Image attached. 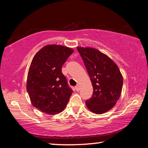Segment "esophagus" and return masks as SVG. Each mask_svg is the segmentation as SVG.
<instances>
[{"instance_id": "1", "label": "esophagus", "mask_w": 148, "mask_h": 148, "mask_svg": "<svg viewBox=\"0 0 148 148\" xmlns=\"http://www.w3.org/2000/svg\"><path fill=\"white\" fill-rule=\"evenodd\" d=\"M75 89H76V90L77 91H79V85H77V86L75 87Z\"/></svg>"}]
</instances>
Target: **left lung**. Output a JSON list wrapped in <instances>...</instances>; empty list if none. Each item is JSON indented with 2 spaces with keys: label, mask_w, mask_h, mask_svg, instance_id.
<instances>
[{
  "label": "left lung",
  "mask_w": 148,
  "mask_h": 148,
  "mask_svg": "<svg viewBox=\"0 0 148 148\" xmlns=\"http://www.w3.org/2000/svg\"><path fill=\"white\" fill-rule=\"evenodd\" d=\"M93 87V92L86 100L87 107L95 114H102L112 108L119 99L123 77L115 62L98 50L77 47Z\"/></svg>",
  "instance_id": "left-lung-1"
}]
</instances>
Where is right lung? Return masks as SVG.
<instances>
[{
	"instance_id": "add662e5",
	"label": "right lung",
	"mask_w": 148,
	"mask_h": 148,
	"mask_svg": "<svg viewBox=\"0 0 148 148\" xmlns=\"http://www.w3.org/2000/svg\"><path fill=\"white\" fill-rule=\"evenodd\" d=\"M69 47L47 45L35 55L27 76V90L33 106L47 114H58L72 93L62 65L73 53Z\"/></svg>"
}]
</instances>
